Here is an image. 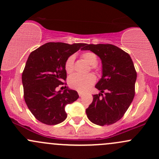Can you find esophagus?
<instances>
[{
  "mask_svg": "<svg viewBox=\"0 0 159 159\" xmlns=\"http://www.w3.org/2000/svg\"><path fill=\"white\" fill-rule=\"evenodd\" d=\"M83 94H84V93L81 92V91H78V95H79L80 97H81V96H82Z\"/></svg>",
  "mask_w": 159,
  "mask_h": 159,
  "instance_id": "34e87169",
  "label": "esophagus"
}]
</instances>
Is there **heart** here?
Masks as SVG:
<instances>
[{
	"instance_id": "heart-1",
	"label": "heart",
	"mask_w": 159,
	"mask_h": 159,
	"mask_svg": "<svg viewBox=\"0 0 159 159\" xmlns=\"http://www.w3.org/2000/svg\"><path fill=\"white\" fill-rule=\"evenodd\" d=\"M81 58L89 65H91V69H95L96 65L98 61V57L94 53L91 51H87L81 54ZM74 62L75 57L73 55L69 56L65 61V69L67 74L70 75L74 70ZM95 82V77L92 74H89L87 75H74L70 76L68 79V84L71 89L79 91H85Z\"/></svg>"
}]
</instances>
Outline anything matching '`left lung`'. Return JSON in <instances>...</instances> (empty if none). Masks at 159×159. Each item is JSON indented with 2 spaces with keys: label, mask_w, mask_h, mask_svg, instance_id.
<instances>
[{
  "label": "left lung",
  "mask_w": 159,
  "mask_h": 159,
  "mask_svg": "<svg viewBox=\"0 0 159 159\" xmlns=\"http://www.w3.org/2000/svg\"><path fill=\"white\" fill-rule=\"evenodd\" d=\"M83 50L94 53L102 64V78L95 85L100 93L93 95L86 109L88 118L98 125L114 124L122 118L134 98L137 78L134 64L128 53L112 44H85Z\"/></svg>",
  "instance_id": "obj_1"
}]
</instances>
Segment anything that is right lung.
Wrapping results in <instances>:
<instances>
[{
  "label": "right lung",
  "mask_w": 159,
  "mask_h": 159,
  "mask_svg": "<svg viewBox=\"0 0 159 159\" xmlns=\"http://www.w3.org/2000/svg\"><path fill=\"white\" fill-rule=\"evenodd\" d=\"M85 44L49 42L32 51L22 73L24 98L34 116L44 124L57 125L65 121V108L79 98L75 90L63 92L56 88L64 84L67 72L65 63L69 56Z\"/></svg>",
  "instance_id": "1"
}]
</instances>
